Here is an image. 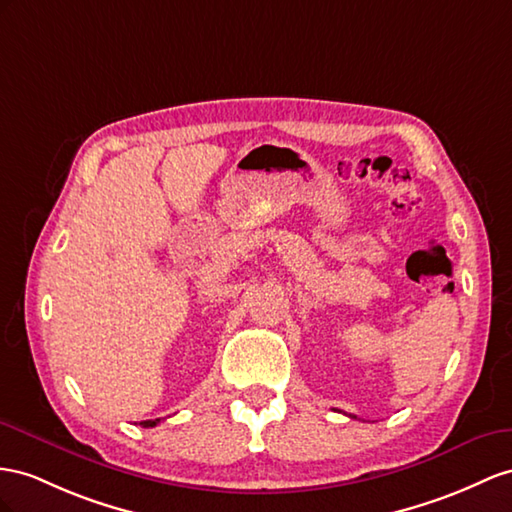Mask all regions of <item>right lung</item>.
Here are the masks:
<instances>
[{"mask_svg":"<svg viewBox=\"0 0 512 512\" xmlns=\"http://www.w3.org/2000/svg\"><path fill=\"white\" fill-rule=\"evenodd\" d=\"M157 422H160V419H147V422H140V426H144V428H153Z\"/></svg>","mask_w":512,"mask_h":512,"instance_id":"add662e5","label":"right lung"}]
</instances>
